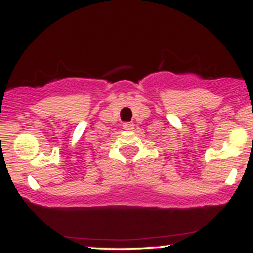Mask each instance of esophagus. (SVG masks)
Masks as SVG:
<instances>
[{
    "instance_id": "esophagus-1",
    "label": "esophagus",
    "mask_w": 253,
    "mask_h": 253,
    "mask_svg": "<svg viewBox=\"0 0 253 253\" xmlns=\"http://www.w3.org/2000/svg\"><path fill=\"white\" fill-rule=\"evenodd\" d=\"M123 128L126 130V132H130V130L134 129V124L133 123H124Z\"/></svg>"
}]
</instances>
